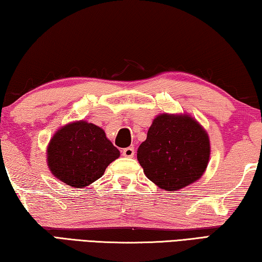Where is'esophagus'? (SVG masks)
Segmentation results:
<instances>
[{
  "mask_svg": "<svg viewBox=\"0 0 262 262\" xmlns=\"http://www.w3.org/2000/svg\"><path fill=\"white\" fill-rule=\"evenodd\" d=\"M122 155L125 157H133L134 156V148L133 147H128L122 150Z\"/></svg>",
  "mask_w": 262,
  "mask_h": 262,
  "instance_id": "1",
  "label": "esophagus"
}]
</instances>
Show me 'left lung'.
<instances>
[{
    "label": "left lung",
    "mask_w": 262,
    "mask_h": 262,
    "mask_svg": "<svg viewBox=\"0 0 262 262\" xmlns=\"http://www.w3.org/2000/svg\"><path fill=\"white\" fill-rule=\"evenodd\" d=\"M210 158L207 130L192 115L162 113L137 150L144 174L159 188L176 192L195 183Z\"/></svg>",
    "instance_id": "obj_1"
}]
</instances>
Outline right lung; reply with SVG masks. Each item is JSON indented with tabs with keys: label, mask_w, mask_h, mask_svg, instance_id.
<instances>
[{
	"label": "right lung",
	"mask_w": 262,
	"mask_h": 262,
	"mask_svg": "<svg viewBox=\"0 0 262 262\" xmlns=\"http://www.w3.org/2000/svg\"><path fill=\"white\" fill-rule=\"evenodd\" d=\"M47 165L56 179L75 188L98 180L120 156L103 128L78 120L60 127L46 150Z\"/></svg>",
	"instance_id": "add662e5"
}]
</instances>
